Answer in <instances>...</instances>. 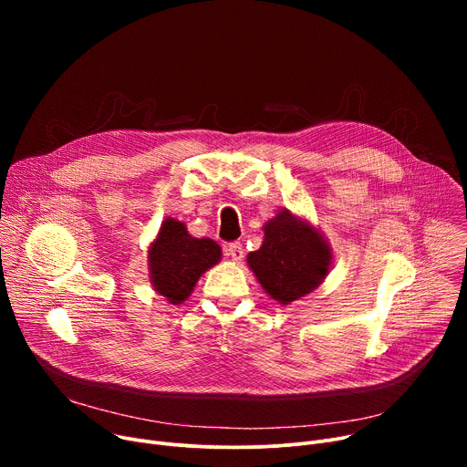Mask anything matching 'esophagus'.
I'll list each match as a JSON object with an SVG mask.
<instances>
[{"label":"esophagus","instance_id":"34e87169","mask_svg":"<svg viewBox=\"0 0 467 467\" xmlns=\"http://www.w3.org/2000/svg\"><path fill=\"white\" fill-rule=\"evenodd\" d=\"M225 252H227V255H229L234 263H240L242 257H244V250H242V244H240V242L229 244V246L225 248Z\"/></svg>","mask_w":467,"mask_h":467}]
</instances>
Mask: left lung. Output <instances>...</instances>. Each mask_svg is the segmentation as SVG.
Returning <instances> with one entry per match:
<instances>
[{"label":"left lung","instance_id":"1","mask_svg":"<svg viewBox=\"0 0 467 467\" xmlns=\"http://www.w3.org/2000/svg\"><path fill=\"white\" fill-rule=\"evenodd\" d=\"M261 248L248 254L250 271L278 305H291L320 287L333 268V248L305 215L280 210L263 225Z\"/></svg>","mask_w":467,"mask_h":467}]
</instances>
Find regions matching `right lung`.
Returning a JSON list of instances; mask_svg holds the SVG:
<instances>
[{"instance_id":"obj_1","label":"right lung","mask_w":467,"mask_h":467,"mask_svg":"<svg viewBox=\"0 0 467 467\" xmlns=\"http://www.w3.org/2000/svg\"><path fill=\"white\" fill-rule=\"evenodd\" d=\"M221 254L215 240L194 238L183 221L166 217L147 248L150 282L170 305H182L199 278L221 261Z\"/></svg>"}]
</instances>
